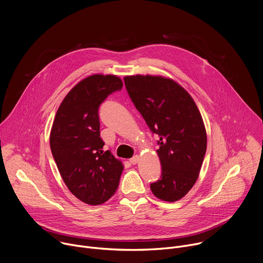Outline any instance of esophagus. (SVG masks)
<instances>
[{"instance_id": "obj_1", "label": "esophagus", "mask_w": 263, "mask_h": 263, "mask_svg": "<svg viewBox=\"0 0 263 263\" xmlns=\"http://www.w3.org/2000/svg\"><path fill=\"white\" fill-rule=\"evenodd\" d=\"M138 160H139V156H137V155H135V156H133L132 158H130L131 164H136V163L138 162Z\"/></svg>"}]
</instances>
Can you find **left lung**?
I'll return each instance as SVG.
<instances>
[{
  "label": "left lung",
  "instance_id": "obj_1",
  "mask_svg": "<svg viewBox=\"0 0 263 263\" xmlns=\"http://www.w3.org/2000/svg\"><path fill=\"white\" fill-rule=\"evenodd\" d=\"M124 81L149 130L159 136L161 177L149 185L151 191L162 201H178L196 183L206 153L200 111L190 93L172 79L136 74Z\"/></svg>",
  "mask_w": 263,
  "mask_h": 263
}]
</instances>
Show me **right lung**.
<instances>
[{
	"label": "right lung",
	"instance_id": "add662e5",
	"mask_svg": "<svg viewBox=\"0 0 263 263\" xmlns=\"http://www.w3.org/2000/svg\"><path fill=\"white\" fill-rule=\"evenodd\" d=\"M123 88L114 74H92L79 82L59 106L50 145L69 192L89 205L105 203L117 192L124 166L110 151H103L99 108Z\"/></svg>",
	"mask_w": 263,
	"mask_h": 263
}]
</instances>
